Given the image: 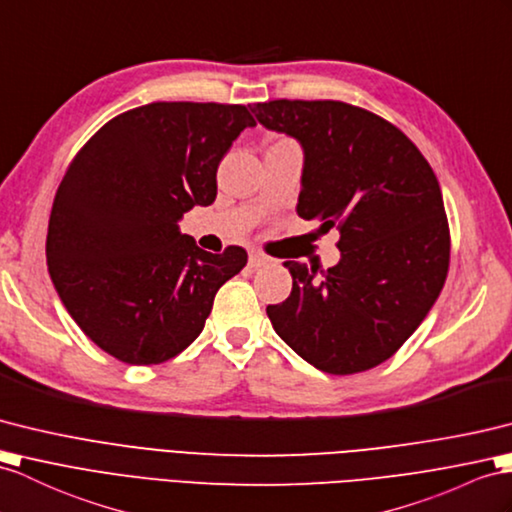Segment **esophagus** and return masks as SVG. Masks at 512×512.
Masks as SVG:
<instances>
[{
	"mask_svg": "<svg viewBox=\"0 0 512 512\" xmlns=\"http://www.w3.org/2000/svg\"><path fill=\"white\" fill-rule=\"evenodd\" d=\"M269 263H271V258L267 254L260 252V249H252V252H249V267H252V269L265 267Z\"/></svg>",
	"mask_w": 512,
	"mask_h": 512,
	"instance_id": "34e87169",
	"label": "esophagus"
}]
</instances>
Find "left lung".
I'll list each match as a JSON object with an SVG mask.
<instances>
[{"mask_svg": "<svg viewBox=\"0 0 512 512\" xmlns=\"http://www.w3.org/2000/svg\"><path fill=\"white\" fill-rule=\"evenodd\" d=\"M252 112L302 145L297 215L341 234V260L321 276L319 267L284 263L293 291L267 306L273 330L332 376L384 363L426 319L450 265L432 167L393 123L352 104L276 99Z\"/></svg>", "mask_w": 512, "mask_h": 512, "instance_id": "1", "label": "left lung"}]
</instances>
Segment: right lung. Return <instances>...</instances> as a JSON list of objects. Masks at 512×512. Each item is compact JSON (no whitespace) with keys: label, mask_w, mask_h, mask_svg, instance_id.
<instances>
[{"label":"right lung","mask_w":512,"mask_h":512,"mask_svg":"<svg viewBox=\"0 0 512 512\" xmlns=\"http://www.w3.org/2000/svg\"><path fill=\"white\" fill-rule=\"evenodd\" d=\"M254 126L245 106L156 102L108 121L73 158L49 217L47 267L106 354L128 365L178 356L247 265L243 247L199 249L180 219L215 202L221 158Z\"/></svg>","instance_id":"add662e5"}]
</instances>
